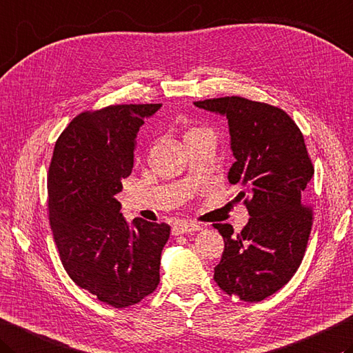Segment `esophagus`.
<instances>
[{"instance_id":"1","label":"esophagus","mask_w":353,"mask_h":353,"mask_svg":"<svg viewBox=\"0 0 353 353\" xmlns=\"http://www.w3.org/2000/svg\"><path fill=\"white\" fill-rule=\"evenodd\" d=\"M200 225L194 222H182L179 225L172 226V236H179V234H186V232H192V231H199Z\"/></svg>"}]
</instances>
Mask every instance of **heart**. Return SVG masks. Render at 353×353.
<instances>
[{
    "label": "heart",
    "mask_w": 353,
    "mask_h": 353,
    "mask_svg": "<svg viewBox=\"0 0 353 353\" xmlns=\"http://www.w3.org/2000/svg\"><path fill=\"white\" fill-rule=\"evenodd\" d=\"M205 131H208V130H205V128H190L188 131H186V134H185V137H190V136H196V134H200V133H205Z\"/></svg>",
    "instance_id": "1"
}]
</instances>
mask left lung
Wrapping results in <instances>:
<instances>
[{
  "instance_id": "left-lung-1",
  "label": "left lung",
  "mask_w": 353,
  "mask_h": 353,
  "mask_svg": "<svg viewBox=\"0 0 353 353\" xmlns=\"http://www.w3.org/2000/svg\"><path fill=\"white\" fill-rule=\"evenodd\" d=\"M226 116L236 162L228 181L240 186L250 222L239 234L217 223L225 250L214 280L228 295L261 301L292 279L305 255L312 210L303 205L314 167L305 137L286 112L240 96L197 101Z\"/></svg>"
}]
</instances>
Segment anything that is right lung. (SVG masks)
<instances>
[{"label": "right lung", "instance_id": "add662e5", "mask_svg": "<svg viewBox=\"0 0 353 353\" xmlns=\"http://www.w3.org/2000/svg\"><path fill=\"white\" fill-rule=\"evenodd\" d=\"M162 103H123L74 117L62 131L48 168V219L67 274L113 307L150 295L161 281L167 223L134 219L116 200L131 174L137 131Z\"/></svg>", "mask_w": 353, "mask_h": 353}]
</instances>
